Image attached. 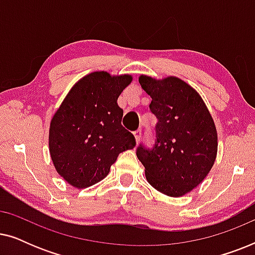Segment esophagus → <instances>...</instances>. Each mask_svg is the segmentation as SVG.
Returning a JSON list of instances; mask_svg holds the SVG:
<instances>
[{
    "label": "esophagus",
    "mask_w": 255,
    "mask_h": 255,
    "mask_svg": "<svg viewBox=\"0 0 255 255\" xmlns=\"http://www.w3.org/2000/svg\"><path fill=\"white\" fill-rule=\"evenodd\" d=\"M133 134H134V138H135V141H139V139H140V135H141V130H137V131H134L133 132Z\"/></svg>",
    "instance_id": "obj_1"
}]
</instances>
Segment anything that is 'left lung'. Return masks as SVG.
I'll list each match as a JSON object with an SVG mask.
<instances>
[{"label": "left lung", "mask_w": 255, "mask_h": 255, "mask_svg": "<svg viewBox=\"0 0 255 255\" xmlns=\"http://www.w3.org/2000/svg\"><path fill=\"white\" fill-rule=\"evenodd\" d=\"M141 88L151 96L156 117L154 144L137 146L146 179L156 190L179 197L197 187L217 154V131L203 100L182 80L141 75Z\"/></svg>", "instance_id": "1"}]
</instances>
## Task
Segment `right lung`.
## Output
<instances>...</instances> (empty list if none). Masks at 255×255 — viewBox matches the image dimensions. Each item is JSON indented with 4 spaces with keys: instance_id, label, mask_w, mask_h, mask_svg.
Here are the masks:
<instances>
[{
    "instance_id": "add662e5",
    "label": "right lung",
    "mask_w": 255,
    "mask_h": 255,
    "mask_svg": "<svg viewBox=\"0 0 255 255\" xmlns=\"http://www.w3.org/2000/svg\"><path fill=\"white\" fill-rule=\"evenodd\" d=\"M131 75L94 72L76 82L51 121L50 153L57 172L76 188L103 180L120 153L135 146L122 125L117 99Z\"/></svg>"
}]
</instances>
